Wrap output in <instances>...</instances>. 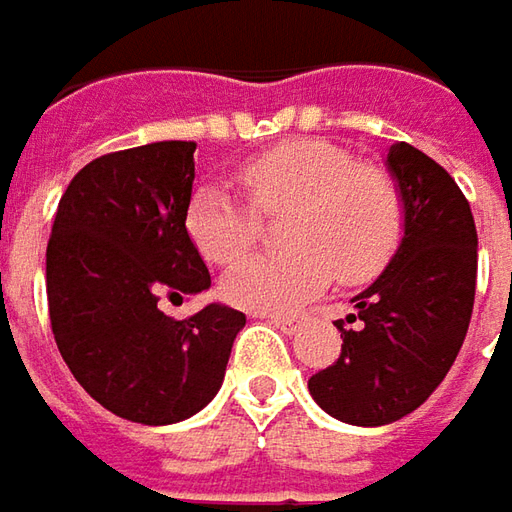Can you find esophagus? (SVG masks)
Returning <instances> with one entry per match:
<instances>
[{
    "label": "esophagus",
    "mask_w": 512,
    "mask_h": 512,
    "mask_svg": "<svg viewBox=\"0 0 512 512\" xmlns=\"http://www.w3.org/2000/svg\"><path fill=\"white\" fill-rule=\"evenodd\" d=\"M262 318H267L273 327H279L281 332H296V327L301 324V315H262Z\"/></svg>",
    "instance_id": "34e87169"
}]
</instances>
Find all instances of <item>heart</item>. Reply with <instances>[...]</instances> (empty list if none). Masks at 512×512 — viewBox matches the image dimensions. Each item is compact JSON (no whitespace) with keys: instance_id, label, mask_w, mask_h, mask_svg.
Here are the masks:
<instances>
[{"instance_id":"1","label":"heart","mask_w":512,"mask_h":512,"mask_svg":"<svg viewBox=\"0 0 512 512\" xmlns=\"http://www.w3.org/2000/svg\"><path fill=\"white\" fill-rule=\"evenodd\" d=\"M248 202L202 185L188 202V233L208 262L231 264L262 236V216L284 219L290 250L253 256L225 276V296L253 312H284L344 284L375 279L406 231V202L392 174L318 137L287 140L236 171Z\"/></svg>"}]
</instances>
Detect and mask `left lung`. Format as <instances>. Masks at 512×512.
<instances>
[{
	"label": "left lung",
	"mask_w": 512,
	"mask_h": 512,
	"mask_svg": "<svg viewBox=\"0 0 512 512\" xmlns=\"http://www.w3.org/2000/svg\"><path fill=\"white\" fill-rule=\"evenodd\" d=\"M389 171L403 191L406 231L389 267L352 298L338 360L310 377L335 420L386 425L411 414L454 366L476 296V225L454 177L397 143Z\"/></svg>",
	"instance_id": "obj_1"
}]
</instances>
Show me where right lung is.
Instances as JSON below:
<instances>
[{
    "mask_svg": "<svg viewBox=\"0 0 512 512\" xmlns=\"http://www.w3.org/2000/svg\"><path fill=\"white\" fill-rule=\"evenodd\" d=\"M194 149V140H160L87 163L47 242L61 358L92 400L140 425L180 423L208 406L245 327V312L225 304L183 321L157 307L211 287L185 228Z\"/></svg>",
    "mask_w": 512,
    "mask_h": 512,
    "instance_id": "1",
    "label": "right lung"
}]
</instances>
